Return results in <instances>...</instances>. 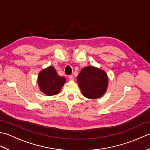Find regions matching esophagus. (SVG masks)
<instances>
[{
	"label": "esophagus",
	"instance_id": "esophagus-1",
	"mask_svg": "<svg viewBox=\"0 0 150 150\" xmlns=\"http://www.w3.org/2000/svg\"><path fill=\"white\" fill-rule=\"evenodd\" d=\"M68 79H69V80H71V81L73 80V75H69L68 76Z\"/></svg>",
	"mask_w": 150,
	"mask_h": 150
}]
</instances>
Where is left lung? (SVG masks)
<instances>
[{"label": "left lung", "mask_w": 150, "mask_h": 150, "mask_svg": "<svg viewBox=\"0 0 150 150\" xmlns=\"http://www.w3.org/2000/svg\"><path fill=\"white\" fill-rule=\"evenodd\" d=\"M78 84L82 94L88 98H98L106 91L108 78L103 70L88 66L77 76Z\"/></svg>", "instance_id": "left-lung-1"}]
</instances>
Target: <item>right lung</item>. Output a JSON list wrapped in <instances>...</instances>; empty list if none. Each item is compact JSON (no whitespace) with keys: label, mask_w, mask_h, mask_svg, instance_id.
<instances>
[{"label":"right lung","mask_w":150,"mask_h":150,"mask_svg":"<svg viewBox=\"0 0 150 150\" xmlns=\"http://www.w3.org/2000/svg\"><path fill=\"white\" fill-rule=\"evenodd\" d=\"M65 82V78L57 74L52 66L42 70L38 77V84L41 91L48 96L58 94Z\"/></svg>","instance_id":"1"}]
</instances>
